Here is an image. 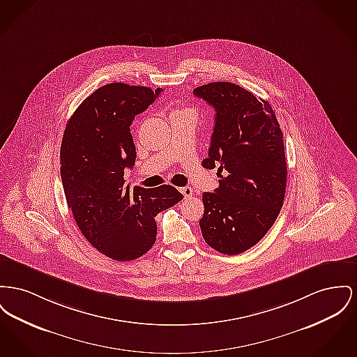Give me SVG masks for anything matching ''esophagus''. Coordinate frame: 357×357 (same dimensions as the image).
<instances>
[{"instance_id":"34e87169","label":"esophagus","mask_w":357,"mask_h":357,"mask_svg":"<svg viewBox=\"0 0 357 357\" xmlns=\"http://www.w3.org/2000/svg\"><path fill=\"white\" fill-rule=\"evenodd\" d=\"M181 192L183 194V197H185V198H189V197H191V195L194 194V192H192V189H191L190 186H185V188H182V189H181Z\"/></svg>"}]
</instances>
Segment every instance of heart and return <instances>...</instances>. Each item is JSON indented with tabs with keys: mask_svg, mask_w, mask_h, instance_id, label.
I'll list each match as a JSON object with an SVG mask.
<instances>
[{
	"mask_svg": "<svg viewBox=\"0 0 357 357\" xmlns=\"http://www.w3.org/2000/svg\"><path fill=\"white\" fill-rule=\"evenodd\" d=\"M185 112H192V110H191V109H179V110H175V112L172 113V116L179 114V113H185Z\"/></svg>",
	"mask_w": 357,
	"mask_h": 357,
	"instance_id": "b5f03b06",
	"label": "heart"
}]
</instances>
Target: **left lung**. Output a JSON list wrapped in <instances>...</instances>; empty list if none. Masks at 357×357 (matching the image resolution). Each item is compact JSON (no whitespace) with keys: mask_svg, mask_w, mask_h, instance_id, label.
<instances>
[{"mask_svg":"<svg viewBox=\"0 0 357 357\" xmlns=\"http://www.w3.org/2000/svg\"><path fill=\"white\" fill-rule=\"evenodd\" d=\"M215 110L205 168L218 166L220 186L204 192L199 227L205 241L224 255L252 248L282 209L287 163L283 132L271 105L231 82L194 89Z\"/></svg>","mask_w":357,"mask_h":357,"instance_id":"left-lung-1","label":"left lung"}]
</instances>
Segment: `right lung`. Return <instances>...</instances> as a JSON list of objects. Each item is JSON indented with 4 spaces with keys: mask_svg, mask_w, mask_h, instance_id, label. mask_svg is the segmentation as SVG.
<instances>
[{
    "mask_svg": "<svg viewBox=\"0 0 357 357\" xmlns=\"http://www.w3.org/2000/svg\"><path fill=\"white\" fill-rule=\"evenodd\" d=\"M160 91L105 84L78 106L64 130L61 176L67 205L84 238L117 261L147 253L156 240L155 217L183 198L169 185L133 191L124 185V172L136 160L129 126Z\"/></svg>",
    "mask_w": 357,
    "mask_h": 357,
    "instance_id": "right-lung-1",
    "label": "right lung"
}]
</instances>
